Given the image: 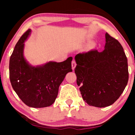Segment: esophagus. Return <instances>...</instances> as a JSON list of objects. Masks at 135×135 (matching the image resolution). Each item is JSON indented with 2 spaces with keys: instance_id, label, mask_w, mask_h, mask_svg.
<instances>
[{
  "instance_id": "1",
  "label": "esophagus",
  "mask_w": 135,
  "mask_h": 135,
  "mask_svg": "<svg viewBox=\"0 0 135 135\" xmlns=\"http://www.w3.org/2000/svg\"><path fill=\"white\" fill-rule=\"evenodd\" d=\"M75 66H76V63H75V60H73L72 61V68L73 70H74V69H75Z\"/></svg>"
}]
</instances>
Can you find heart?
Wrapping results in <instances>:
<instances>
[{
  "label": "heart",
  "mask_w": 135,
  "mask_h": 135,
  "mask_svg": "<svg viewBox=\"0 0 135 135\" xmlns=\"http://www.w3.org/2000/svg\"><path fill=\"white\" fill-rule=\"evenodd\" d=\"M94 47V43H91L89 45V49H93Z\"/></svg>",
  "instance_id": "heart-1"
}]
</instances>
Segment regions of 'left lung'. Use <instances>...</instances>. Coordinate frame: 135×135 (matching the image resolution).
<instances>
[{
  "instance_id": "obj_1",
  "label": "left lung",
  "mask_w": 135,
  "mask_h": 135,
  "mask_svg": "<svg viewBox=\"0 0 135 135\" xmlns=\"http://www.w3.org/2000/svg\"><path fill=\"white\" fill-rule=\"evenodd\" d=\"M105 38L102 52L93 49L75 56V73L82 97L89 105L100 108L112 105L129 79L128 60L121 44L108 33Z\"/></svg>"
}]
</instances>
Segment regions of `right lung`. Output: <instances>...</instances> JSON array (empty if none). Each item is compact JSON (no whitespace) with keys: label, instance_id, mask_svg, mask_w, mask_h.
<instances>
[{"label":"right lung","instance_id":"right-lung-1","mask_svg":"<svg viewBox=\"0 0 135 135\" xmlns=\"http://www.w3.org/2000/svg\"><path fill=\"white\" fill-rule=\"evenodd\" d=\"M30 32V29L25 32L15 46L9 60V78L13 89L25 104L33 108L46 107L55 102L59 86L66 74L72 71V57L63 62L30 65L23 56V48Z\"/></svg>","mask_w":135,"mask_h":135}]
</instances>
